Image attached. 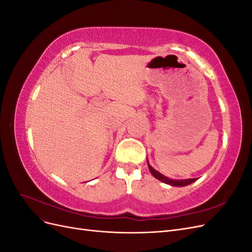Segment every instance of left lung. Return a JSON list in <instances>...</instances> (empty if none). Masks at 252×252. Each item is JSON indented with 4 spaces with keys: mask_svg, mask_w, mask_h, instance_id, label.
I'll return each instance as SVG.
<instances>
[{
    "mask_svg": "<svg viewBox=\"0 0 252 252\" xmlns=\"http://www.w3.org/2000/svg\"><path fill=\"white\" fill-rule=\"evenodd\" d=\"M147 163H148V161H147ZM148 168H149V170H150L151 174L154 175V177H155L156 179H158V181H161V182H163V183H166V184L171 185V186H178V187H181V186H186V185L191 184V183H193V182H195V181H196V179H188V180H171V179H169V178L165 177V175H163L162 173H159L158 171L155 170V169L152 168V167L149 165V163H148Z\"/></svg>",
    "mask_w": 252,
    "mask_h": 252,
    "instance_id": "left-lung-1",
    "label": "left lung"
}]
</instances>
